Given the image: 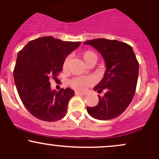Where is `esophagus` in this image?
Here are the masks:
<instances>
[{
  "label": "esophagus",
  "mask_w": 159,
  "mask_h": 159,
  "mask_svg": "<svg viewBox=\"0 0 159 159\" xmlns=\"http://www.w3.org/2000/svg\"><path fill=\"white\" fill-rule=\"evenodd\" d=\"M75 94L76 95H86V93H83V92H80V91H75Z\"/></svg>",
  "instance_id": "34e87169"
}]
</instances>
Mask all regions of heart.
Here are the masks:
<instances>
[{
  "mask_svg": "<svg viewBox=\"0 0 159 159\" xmlns=\"http://www.w3.org/2000/svg\"><path fill=\"white\" fill-rule=\"evenodd\" d=\"M82 58L84 59V62L86 64L89 61L94 59L97 60V55L95 53L92 52L91 51H87L82 54ZM68 61H69V57H66L65 60L64 61L63 68H66L68 66ZM93 84V79L90 77H77V78H74L73 79L70 80V84L73 89L78 90V91H85L87 90L89 86H91Z\"/></svg>",
  "mask_w": 159,
  "mask_h": 159,
  "instance_id": "heart-1",
  "label": "heart"
}]
</instances>
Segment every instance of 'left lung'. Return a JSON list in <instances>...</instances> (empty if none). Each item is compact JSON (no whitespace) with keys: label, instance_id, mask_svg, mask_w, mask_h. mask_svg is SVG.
Wrapping results in <instances>:
<instances>
[{"label":"left lung","instance_id":"obj_1","mask_svg":"<svg viewBox=\"0 0 159 159\" xmlns=\"http://www.w3.org/2000/svg\"><path fill=\"white\" fill-rule=\"evenodd\" d=\"M94 48L104 58L106 65L104 78L94 88L103 97L94 107H87L88 113L98 120H110L125 111L132 101L139 77V62L132 48L117 40L97 38L85 41Z\"/></svg>","mask_w":159,"mask_h":159}]
</instances>
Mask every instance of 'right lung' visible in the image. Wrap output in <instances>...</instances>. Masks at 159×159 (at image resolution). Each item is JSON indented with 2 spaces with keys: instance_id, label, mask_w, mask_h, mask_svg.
Instances as JSON below:
<instances>
[{
  "instance_id": "add662e5",
  "label": "right lung",
  "mask_w": 159,
  "mask_h": 159,
  "mask_svg": "<svg viewBox=\"0 0 159 159\" xmlns=\"http://www.w3.org/2000/svg\"><path fill=\"white\" fill-rule=\"evenodd\" d=\"M80 44L46 36L29 41L17 54L14 83L22 103L38 119L56 121L66 115L75 91L51 90L49 80L57 78L67 56Z\"/></svg>"
}]
</instances>
